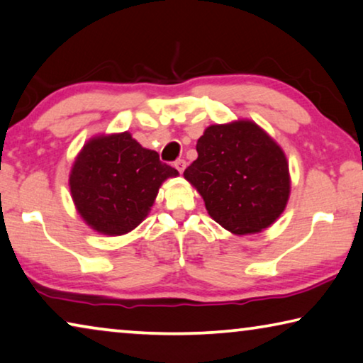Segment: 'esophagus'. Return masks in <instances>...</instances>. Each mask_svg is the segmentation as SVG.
Here are the masks:
<instances>
[{
    "label": "esophagus",
    "mask_w": 363,
    "mask_h": 363,
    "mask_svg": "<svg viewBox=\"0 0 363 363\" xmlns=\"http://www.w3.org/2000/svg\"><path fill=\"white\" fill-rule=\"evenodd\" d=\"M174 168L179 171V172H184V169H186V161H184V160H176L174 161Z\"/></svg>",
    "instance_id": "obj_1"
}]
</instances>
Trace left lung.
Returning a JSON list of instances; mask_svg holds the SVG:
<instances>
[{
	"label": "left lung",
	"mask_w": 363,
	"mask_h": 363,
	"mask_svg": "<svg viewBox=\"0 0 363 363\" xmlns=\"http://www.w3.org/2000/svg\"><path fill=\"white\" fill-rule=\"evenodd\" d=\"M199 158L184 177L202 195L208 215L233 234H254L278 220L291 192L281 147L252 121L206 128Z\"/></svg>",
	"instance_id": "1"
}]
</instances>
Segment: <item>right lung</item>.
I'll return each instance as SVG.
<instances>
[{
  "label": "right lung",
  "mask_w": 363,
  "mask_h": 363,
  "mask_svg": "<svg viewBox=\"0 0 363 363\" xmlns=\"http://www.w3.org/2000/svg\"><path fill=\"white\" fill-rule=\"evenodd\" d=\"M177 174L161 163L157 152L121 132L85 143L74 161L69 187L79 215L91 229L121 235L145 220L161 184Z\"/></svg>",
  "instance_id": "1"
}]
</instances>
